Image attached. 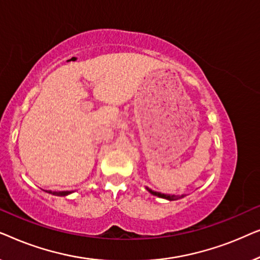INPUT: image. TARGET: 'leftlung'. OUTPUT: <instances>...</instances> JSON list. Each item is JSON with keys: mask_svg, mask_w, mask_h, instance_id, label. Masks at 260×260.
I'll return each instance as SVG.
<instances>
[{"mask_svg": "<svg viewBox=\"0 0 260 260\" xmlns=\"http://www.w3.org/2000/svg\"><path fill=\"white\" fill-rule=\"evenodd\" d=\"M148 191L152 195H155V197H158V198H162V199H167V200L169 201H174V200H179V199L183 198V195H170V194H163V193H159V191H155V190H151L147 188Z\"/></svg>", "mask_w": 260, "mask_h": 260, "instance_id": "left-lung-1", "label": "left lung"}]
</instances>
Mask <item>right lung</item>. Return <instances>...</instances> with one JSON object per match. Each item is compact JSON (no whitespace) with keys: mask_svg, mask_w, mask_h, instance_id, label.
I'll use <instances>...</instances> for the list:
<instances>
[{"mask_svg":"<svg viewBox=\"0 0 260 260\" xmlns=\"http://www.w3.org/2000/svg\"><path fill=\"white\" fill-rule=\"evenodd\" d=\"M49 194L52 195H56V197H66V195H69L72 193V191L70 190H63V191H52V190H48Z\"/></svg>","mask_w":260,"mask_h":260,"instance_id":"right-lung-1","label":"right lung"}]
</instances>
